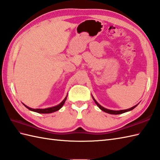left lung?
I'll use <instances>...</instances> for the list:
<instances>
[{
    "instance_id": "1",
    "label": "left lung",
    "mask_w": 160,
    "mask_h": 160,
    "mask_svg": "<svg viewBox=\"0 0 160 160\" xmlns=\"http://www.w3.org/2000/svg\"><path fill=\"white\" fill-rule=\"evenodd\" d=\"M92 98H93V100L94 101V102H95V103L97 105V106L98 107L100 108L102 111H103V112H106V113H110V114H120V113H125V112H129V111H131V110H132V109H133L135 108L136 107V106L138 105H136L135 106H133V107H132V108H129V109H123V110H119V111H115V110H111V109H106V108H103V107H102V106L100 105V104H98V102H97V101L95 100L94 99V98L92 97Z\"/></svg>"
}]
</instances>
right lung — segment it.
Here are the masks:
<instances>
[{
	"label": "right lung",
	"mask_w": 160,
	"mask_h": 160,
	"mask_svg": "<svg viewBox=\"0 0 160 160\" xmlns=\"http://www.w3.org/2000/svg\"><path fill=\"white\" fill-rule=\"evenodd\" d=\"M66 98H67V96L66 97V98L62 101V102H60L59 105L54 106V107H51V108H46V109H33V108L28 107V106H27L26 105H24V104H23V105L25 106L27 109L31 110V111H33V112H37V113H50L55 112L56 111H58L59 109H61L62 106L63 105V104H64Z\"/></svg>",
	"instance_id": "1"
}]
</instances>
